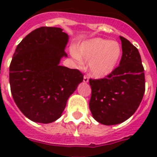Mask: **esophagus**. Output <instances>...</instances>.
I'll list each match as a JSON object with an SVG mask.
<instances>
[{
  "mask_svg": "<svg viewBox=\"0 0 157 157\" xmlns=\"http://www.w3.org/2000/svg\"><path fill=\"white\" fill-rule=\"evenodd\" d=\"M83 81L84 82H86V83H87L89 81V77L87 76H84V78H83Z\"/></svg>",
  "mask_w": 157,
  "mask_h": 157,
  "instance_id": "obj_1",
  "label": "esophagus"
}]
</instances>
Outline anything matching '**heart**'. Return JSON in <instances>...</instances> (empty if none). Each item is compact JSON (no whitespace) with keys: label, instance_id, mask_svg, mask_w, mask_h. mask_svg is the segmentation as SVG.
Masks as SVG:
<instances>
[{"label":"heart","instance_id":"1","mask_svg":"<svg viewBox=\"0 0 157 157\" xmlns=\"http://www.w3.org/2000/svg\"><path fill=\"white\" fill-rule=\"evenodd\" d=\"M77 59L88 62L90 73L96 78H103L114 71L121 56L119 43L103 38H93L84 41L76 51H72Z\"/></svg>","mask_w":157,"mask_h":157}]
</instances>
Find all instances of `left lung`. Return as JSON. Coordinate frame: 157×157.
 I'll list each match as a JSON object with an SVG mask.
<instances>
[{
	"label": "left lung",
	"mask_w": 157,
	"mask_h": 157,
	"mask_svg": "<svg viewBox=\"0 0 157 157\" xmlns=\"http://www.w3.org/2000/svg\"><path fill=\"white\" fill-rule=\"evenodd\" d=\"M119 66L106 78L90 79V109L98 122L112 125L124 122L136 112L145 92V76L139 50L123 36Z\"/></svg>",
	"instance_id": "8db88e82"
}]
</instances>
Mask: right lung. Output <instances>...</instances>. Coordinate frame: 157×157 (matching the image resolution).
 <instances>
[{"label":"right lung","mask_w":157,"mask_h":157,"mask_svg":"<svg viewBox=\"0 0 157 157\" xmlns=\"http://www.w3.org/2000/svg\"><path fill=\"white\" fill-rule=\"evenodd\" d=\"M68 35L60 28L41 27L23 38L10 65V85L16 105L28 119L47 124L62 116L67 99L83 81L77 69L60 66L67 57Z\"/></svg>","instance_id":"1"}]
</instances>
